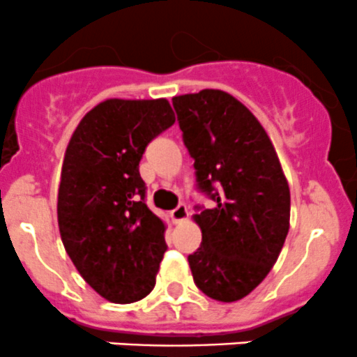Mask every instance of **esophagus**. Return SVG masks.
Instances as JSON below:
<instances>
[{
    "label": "esophagus",
    "instance_id": "esophagus-1",
    "mask_svg": "<svg viewBox=\"0 0 357 357\" xmlns=\"http://www.w3.org/2000/svg\"><path fill=\"white\" fill-rule=\"evenodd\" d=\"M171 215H172V219H174V222L185 221V219L188 218V207H186L185 204H179L178 207L171 212Z\"/></svg>",
    "mask_w": 357,
    "mask_h": 357
}]
</instances>
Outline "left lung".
<instances>
[{
    "label": "left lung",
    "mask_w": 357,
    "mask_h": 357,
    "mask_svg": "<svg viewBox=\"0 0 357 357\" xmlns=\"http://www.w3.org/2000/svg\"><path fill=\"white\" fill-rule=\"evenodd\" d=\"M197 186L214 207L197 205L202 245L188 255L207 297L235 302L275 266L290 228V190L268 132L242 102L221 89L174 96Z\"/></svg>",
    "instance_id": "obj_1"
}]
</instances>
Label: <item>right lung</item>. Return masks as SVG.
Wrapping results in <instances>:
<instances>
[{
	"label": "right lung",
	"instance_id": "add662e5",
	"mask_svg": "<svg viewBox=\"0 0 357 357\" xmlns=\"http://www.w3.org/2000/svg\"><path fill=\"white\" fill-rule=\"evenodd\" d=\"M174 121L165 98H110L82 117L67 145L60 236L79 275L114 304L142 301L155 287L165 225L145 204L139 160Z\"/></svg>",
	"mask_w": 357,
	"mask_h": 357
}]
</instances>
